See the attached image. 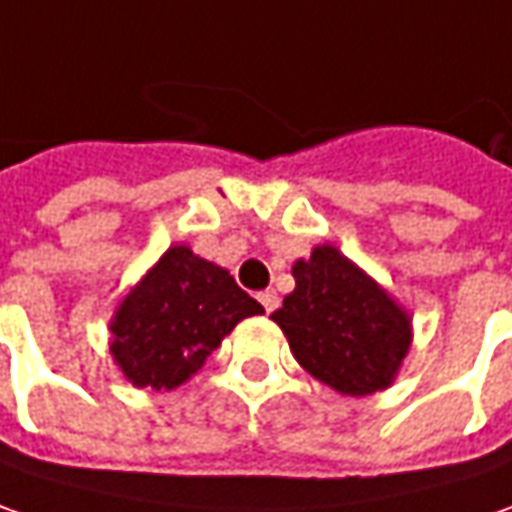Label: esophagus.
Listing matches in <instances>:
<instances>
[{
	"mask_svg": "<svg viewBox=\"0 0 512 512\" xmlns=\"http://www.w3.org/2000/svg\"><path fill=\"white\" fill-rule=\"evenodd\" d=\"M260 303H263V309L272 314L280 306V297H277V291H260Z\"/></svg>",
	"mask_w": 512,
	"mask_h": 512,
	"instance_id": "obj_1",
	"label": "esophagus"
}]
</instances>
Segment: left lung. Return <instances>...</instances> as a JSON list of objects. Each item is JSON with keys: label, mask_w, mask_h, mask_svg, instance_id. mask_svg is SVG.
<instances>
[{"label": "left lung", "mask_w": 512, "mask_h": 512, "mask_svg": "<svg viewBox=\"0 0 512 512\" xmlns=\"http://www.w3.org/2000/svg\"><path fill=\"white\" fill-rule=\"evenodd\" d=\"M291 274L294 291L272 320L294 360L343 397L391 388L414 343L408 309L331 243L294 260Z\"/></svg>", "instance_id": "8db88e82"}]
</instances>
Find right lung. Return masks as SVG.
<instances>
[{
  "label": "right lung",
  "mask_w": 512,
  "mask_h": 512,
  "mask_svg": "<svg viewBox=\"0 0 512 512\" xmlns=\"http://www.w3.org/2000/svg\"><path fill=\"white\" fill-rule=\"evenodd\" d=\"M255 314L263 306L223 266L175 243L115 306L110 354L135 388L172 391L201 371L240 320Z\"/></svg>",
  "instance_id": "obj_1"
}]
</instances>
